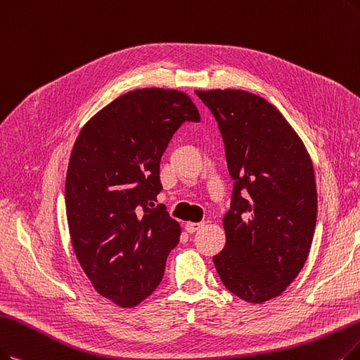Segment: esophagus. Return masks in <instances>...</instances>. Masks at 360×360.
Returning a JSON list of instances; mask_svg holds the SVG:
<instances>
[{
	"label": "esophagus",
	"mask_w": 360,
	"mask_h": 360,
	"mask_svg": "<svg viewBox=\"0 0 360 360\" xmlns=\"http://www.w3.org/2000/svg\"><path fill=\"white\" fill-rule=\"evenodd\" d=\"M205 226V223L204 221H200V223H192V221H189V223H186V230H188L189 233H195L196 230H199V229H202Z\"/></svg>",
	"instance_id": "34e87169"
}]
</instances>
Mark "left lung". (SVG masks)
Segmentation results:
<instances>
[{
    "label": "left lung",
    "instance_id": "8db88e82",
    "mask_svg": "<svg viewBox=\"0 0 360 360\" xmlns=\"http://www.w3.org/2000/svg\"><path fill=\"white\" fill-rule=\"evenodd\" d=\"M195 93L219 124L235 181L223 217L226 245L212 262L230 292L262 304L279 297L307 260L318 215L310 155L263 97L229 89Z\"/></svg>",
    "mask_w": 360,
    "mask_h": 360
}]
</instances>
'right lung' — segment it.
Masks as SVG:
<instances>
[{
    "instance_id": "obj_1",
    "label": "right lung",
    "mask_w": 360,
    "mask_h": 360,
    "mask_svg": "<svg viewBox=\"0 0 360 360\" xmlns=\"http://www.w3.org/2000/svg\"><path fill=\"white\" fill-rule=\"evenodd\" d=\"M186 121H200L188 94L134 90L97 112L72 149L65 184L72 247L96 291L120 307L158 288L179 243L180 224L153 202L162 191L161 158Z\"/></svg>"
}]
</instances>
